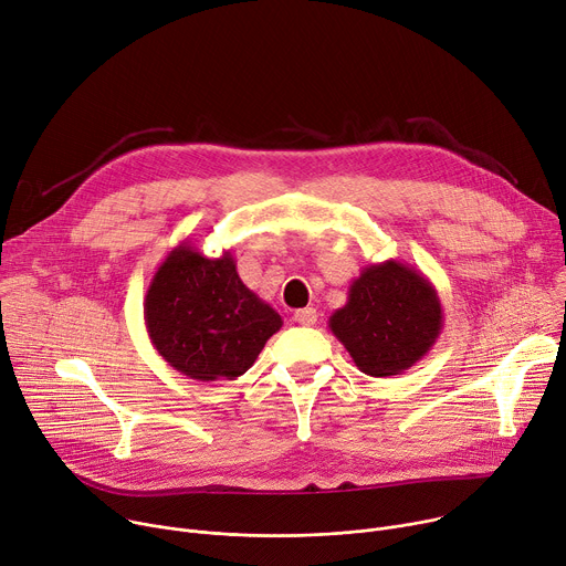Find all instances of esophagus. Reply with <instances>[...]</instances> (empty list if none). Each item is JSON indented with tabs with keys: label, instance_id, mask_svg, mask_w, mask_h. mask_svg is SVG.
I'll return each instance as SVG.
<instances>
[{
	"label": "esophagus",
	"instance_id": "obj_1",
	"mask_svg": "<svg viewBox=\"0 0 566 566\" xmlns=\"http://www.w3.org/2000/svg\"><path fill=\"white\" fill-rule=\"evenodd\" d=\"M293 321H295L297 325L312 327V325H316V321H318V314H316L314 306H304V310H297V312L293 314Z\"/></svg>",
	"mask_w": 566,
	"mask_h": 566
}]
</instances>
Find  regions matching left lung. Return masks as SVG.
Returning a JSON list of instances; mask_svg holds the SVG:
<instances>
[{
    "instance_id": "1",
    "label": "left lung",
    "mask_w": 566,
    "mask_h": 566,
    "mask_svg": "<svg viewBox=\"0 0 566 566\" xmlns=\"http://www.w3.org/2000/svg\"><path fill=\"white\" fill-rule=\"evenodd\" d=\"M442 323L436 286L395 260L366 266L349 284L347 302L329 316L332 334L370 377L413 368L436 345Z\"/></svg>"
}]
</instances>
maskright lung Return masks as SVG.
<instances>
[{"label":"right lung","instance_id":"1","mask_svg":"<svg viewBox=\"0 0 566 566\" xmlns=\"http://www.w3.org/2000/svg\"><path fill=\"white\" fill-rule=\"evenodd\" d=\"M144 323L165 361L196 381L252 368L282 316L239 277L234 256L202 254L189 239L169 250L144 297Z\"/></svg>","mask_w":566,"mask_h":566}]
</instances>
